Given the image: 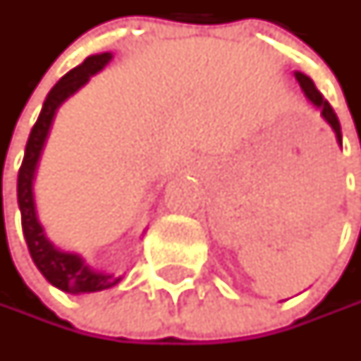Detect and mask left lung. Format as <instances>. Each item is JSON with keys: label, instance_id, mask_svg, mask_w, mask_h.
I'll list each match as a JSON object with an SVG mask.
<instances>
[{"label": "left lung", "instance_id": "1", "mask_svg": "<svg viewBox=\"0 0 361 361\" xmlns=\"http://www.w3.org/2000/svg\"><path fill=\"white\" fill-rule=\"evenodd\" d=\"M295 80L299 82V86H301V90L305 94V98L312 102L315 108H319V112H322V116L326 120L327 124L331 126V130L336 132V140H338V145L341 146V126H340V120L336 116V112H334V108L329 106L326 98L322 96V92L315 88V84H313V80L310 76H305V74H301V72H295Z\"/></svg>", "mask_w": 361, "mask_h": 361}]
</instances>
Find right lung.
I'll list each match as a JSON object with an SVG mask.
<instances>
[{"label": "right lung", "instance_id": "add662e5", "mask_svg": "<svg viewBox=\"0 0 361 361\" xmlns=\"http://www.w3.org/2000/svg\"><path fill=\"white\" fill-rule=\"evenodd\" d=\"M110 60H112V51L88 56L80 66H76L74 70H70L66 76L58 80V84L46 96V102L42 106L37 122L30 132L23 162H21L20 174H18V204H20L21 213V229H23L30 255L34 259L35 267L49 283L66 293H74V295L104 291L108 287H114L122 277H116L114 273H108V271L96 269L82 255L63 251L49 241L39 219H37V211H35V171H37V164L42 159V152H44V146L48 140L49 128L56 118L58 108L72 94H76L94 74L104 70V66H108Z\"/></svg>", "mask_w": 361, "mask_h": 361}]
</instances>
